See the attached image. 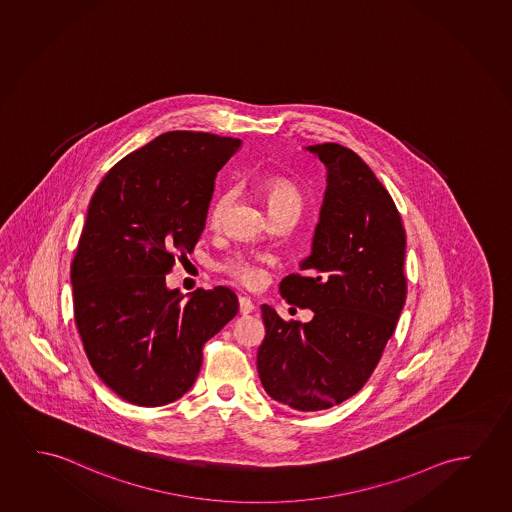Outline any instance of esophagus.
<instances>
[{"label":"esophagus","instance_id":"obj_1","mask_svg":"<svg viewBox=\"0 0 512 512\" xmlns=\"http://www.w3.org/2000/svg\"><path fill=\"white\" fill-rule=\"evenodd\" d=\"M253 310H255V305H253L252 299L248 296H239V312L246 315L252 314Z\"/></svg>","mask_w":512,"mask_h":512}]
</instances>
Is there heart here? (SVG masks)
Segmentation results:
<instances>
[{"label":"heart","instance_id":"b5f03b06","mask_svg":"<svg viewBox=\"0 0 512 512\" xmlns=\"http://www.w3.org/2000/svg\"><path fill=\"white\" fill-rule=\"evenodd\" d=\"M260 193L266 200L271 218H280V216H292L298 220L299 214L303 211V193L301 189L287 177L282 175H271L260 182ZM232 204V191L223 189L216 197L213 204L209 207V223L214 228L220 227L223 216L227 213L228 205ZM225 275L230 276L239 284L246 287H259L264 282V268L260 266L259 260L248 257L244 253H236L232 257L223 260L220 266Z\"/></svg>","mask_w":512,"mask_h":512}]
</instances>
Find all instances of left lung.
<instances>
[{
	"label": "left lung",
	"instance_id": "obj_1",
	"mask_svg": "<svg viewBox=\"0 0 512 512\" xmlns=\"http://www.w3.org/2000/svg\"><path fill=\"white\" fill-rule=\"evenodd\" d=\"M308 150L328 168V189L312 255L280 282V294L314 319L285 321L262 305L257 370L275 401L321 411L362 390L394 335L408 292L406 230L356 152L331 142Z\"/></svg>",
	"mask_w": 512,
	"mask_h": 512
}]
</instances>
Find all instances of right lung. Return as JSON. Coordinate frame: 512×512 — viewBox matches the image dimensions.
I'll use <instances>...</instances> for the list:
<instances>
[{
  "label": "right lung",
  "mask_w": 512,
  "mask_h": 512,
  "mask_svg": "<svg viewBox=\"0 0 512 512\" xmlns=\"http://www.w3.org/2000/svg\"><path fill=\"white\" fill-rule=\"evenodd\" d=\"M241 140L170 131L110 168L71 262L74 323L95 374L124 401L156 408L195 383L202 349L234 319L228 287L168 291L175 260L204 230L214 179Z\"/></svg>",
  "instance_id": "add662e5"
}]
</instances>
